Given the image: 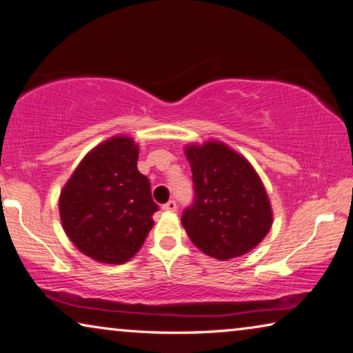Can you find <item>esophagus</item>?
I'll return each instance as SVG.
<instances>
[{
  "label": "esophagus",
  "instance_id": "34e87169",
  "mask_svg": "<svg viewBox=\"0 0 353 353\" xmlns=\"http://www.w3.org/2000/svg\"><path fill=\"white\" fill-rule=\"evenodd\" d=\"M163 210H165V212H176L177 203L174 201V199H170L166 204H163Z\"/></svg>",
  "mask_w": 353,
  "mask_h": 353
}]
</instances>
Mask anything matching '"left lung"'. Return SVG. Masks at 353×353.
Masks as SVG:
<instances>
[{
    "instance_id": "1",
    "label": "left lung",
    "mask_w": 353,
    "mask_h": 353,
    "mask_svg": "<svg viewBox=\"0 0 353 353\" xmlns=\"http://www.w3.org/2000/svg\"><path fill=\"white\" fill-rule=\"evenodd\" d=\"M194 201L182 225L203 254L236 259L259 245L272 225L270 198L254 166L220 141L185 147Z\"/></svg>"
}]
</instances>
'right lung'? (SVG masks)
Returning a JSON list of instances; mask_svg holds the SVG:
<instances>
[{"instance_id": "right-lung-1", "label": "right lung", "mask_w": 353, "mask_h": 353, "mask_svg": "<svg viewBox=\"0 0 353 353\" xmlns=\"http://www.w3.org/2000/svg\"><path fill=\"white\" fill-rule=\"evenodd\" d=\"M139 149L114 136L79 163L60 193V219L68 238L99 263L122 265L138 254L159 210L150 182L138 171Z\"/></svg>"}]
</instances>
